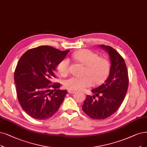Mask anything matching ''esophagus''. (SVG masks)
Instances as JSON below:
<instances>
[{
	"instance_id": "obj_1",
	"label": "esophagus",
	"mask_w": 147,
	"mask_h": 147,
	"mask_svg": "<svg viewBox=\"0 0 147 147\" xmlns=\"http://www.w3.org/2000/svg\"><path fill=\"white\" fill-rule=\"evenodd\" d=\"M67 92H68V93H74L76 92V90L69 89L67 90Z\"/></svg>"
}]
</instances>
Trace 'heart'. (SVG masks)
<instances>
[{"label": "heart", "instance_id": "b5f03b06", "mask_svg": "<svg viewBox=\"0 0 147 147\" xmlns=\"http://www.w3.org/2000/svg\"><path fill=\"white\" fill-rule=\"evenodd\" d=\"M75 60L86 66L83 77H71L64 81V86L67 89L78 90L90 87L94 82L100 84L106 80L109 75L110 64L107 58L99 55L90 50L84 49L76 52L73 54ZM69 60L64 58L57 65V70L60 75H66L69 72Z\"/></svg>", "mask_w": 147, "mask_h": 147}]
</instances>
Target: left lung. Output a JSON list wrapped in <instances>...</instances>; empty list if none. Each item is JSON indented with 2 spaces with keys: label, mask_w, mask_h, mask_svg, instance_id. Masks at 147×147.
Instances as JSON below:
<instances>
[{
  "label": "left lung",
  "mask_w": 147,
  "mask_h": 147,
  "mask_svg": "<svg viewBox=\"0 0 147 147\" xmlns=\"http://www.w3.org/2000/svg\"><path fill=\"white\" fill-rule=\"evenodd\" d=\"M106 51L110 59L108 78L99 87L92 89L93 96L87 95L82 109L94 119H103L112 115L124 101L128 86V71L125 61L115 49L109 46L99 45ZM95 96L97 100H94Z\"/></svg>",
  "instance_id": "obj_1"
}]
</instances>
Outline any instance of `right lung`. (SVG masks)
<instances>
[{
	"label": "right lung",
	"instance_id": "1",
	"mask_svg": "<svg viewBox=\"0 0 147 147\" xmlns=\"http://www.w3.org/2000/svg\"><path fill=\"white\" fill-rule=\"evenodd\" d=\"M69 52L40 46L20 57L14 72L17 95L23 110L32 118H50L63 102L67 90H60V84H52V80L56 66Z\"/></svg>",
	"mask_w": 147,
	"mask_h": 147
}]
</instances>
